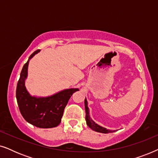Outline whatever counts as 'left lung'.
<instances>
[{
  "instance_id": "left-lung-1",
  "label": "left lung",
  "mask_w": 158,
  "mask_h": 158,
  "mask_svg": "<svg viewBox=\"0 0 158 158\" xmlns=\"http://www.w3.org/2000/svg\"><path fill=\"white\" fill-rule=\"evenodd\" d=\"M84 103H85V120H86V124L88 127H90V129H92L94 131H96L97 132L100 133H111V132H114L116 130H111V129H107L106 128H104V127L100 126L98 124H96L94 121L90 118V114H89V109L88 107V101L86 100V98H85V101H84Z\"/></svg>"
}]
</instances>
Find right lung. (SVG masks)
I'll use <instances>...</instances> for the list:
<instances>
[{
	"instance_id": "add662e5",
	"label": "right lung",
	"mask_w": 158,
	"mask_h": 158,
	"mask_svg": "<svg viewBox=\"0 0 158 158\" xmlns=\"http://www.w3.org/2000/svg\"><path fill=\"white\" fill-rule=\"evenodd\" d=\"M40 49L34 52L24 65L20 74L16 87V100L23 118L39 128H52L61 122L63 111L69 99L78 88H68L46 97L31 96L25 86L28 76V67L30 60L39 53Z\"/></svg>"
}]
</instances>
